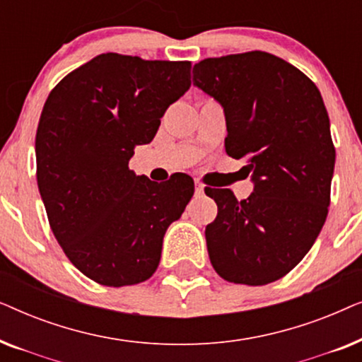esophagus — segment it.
<instances>
[{
  "label": "esophagus",
  "mask_w": 362,
  "mask_h": 362,
  "mask_svg": "<svg viewBox=\"0 0 362 362\" xmlns=\"http://www.w3.org/2000/svg\"><path fill=\"white\" fill-rule=\"evenodd\" d=\"M194 186H196V196H202V194H204V186H202L199 181H196Z\"/></svg>",
  "instance_id": "esophagus-1"
}]
</instances>
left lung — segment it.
Instances as JSON below:
<instances>
[{
	"instance_id": "obj_1",
	"label": "left lung",
	"mask_w": 362,
	"mask_h": 362,
	"mask_svg": "<svg viewBox=\"0 0 362 362\" xmlns=\"http://www.w3.org/2000/svg\"><path fill=\"white\" fill-rule=\"evenodd\" d=\"M192 83L226 112V151L247 161L254 192L206 187L217 217L206 227L211 264L230 284L259 286L300 264L323 227L331 201L334 145L315 82L264 51L209 57Z\"/></svg>"
}]
</instances>
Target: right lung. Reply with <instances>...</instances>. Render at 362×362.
<instances>
[{
  "label": "right lung",
  "instance_id": "right-lung-1",
  "mask_svg": "<svg viewBox=\"0 0 362 362\" xmlns=\"http://www.w3.org/2000/svg\"><path fill=\"white\" fill-rule=\"evenodd\" d=\"M191 86L189 61L107 52L67 74L49 93L36 132V176L64 254L105 286L150 279L165 232L194 194L176 173L136 176L128 161L155 138L161 117Z\"/></svg>",
  "mask_w": 362,
  "mask_h": 362
}]
</instances>
